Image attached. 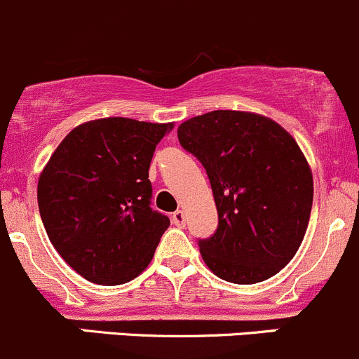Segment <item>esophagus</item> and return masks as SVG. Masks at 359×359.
Returning a JSON list of instances; mask_svg holds the SVG:
<instances>
[{
  "label": "esophagus",
  "mask_w": 359,
  "mask_h": 359,
  "mask_svg": "<svg viewBox=\"0 0 359 359\" xmlns=\"http://www.w3.org/2000/svg\"><path fill=\"white\" fill-rule=\"evenodd\" d=\"M171 219H172V223H175L176 226H183L184 225V212L183 211H175L171 215Z\"/></svg>",
  "instance_id": "esophagus-1"
}]
</instances>
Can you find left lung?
Returning a JSON list of instances; mask_svg holds the SVG:
<instances>
[{"label":"left lung","mask_w":359,"mask_h":359,"mask_svg":"<svg viewBox=\"0 0 359 359\" xmlns=\"http://www.w3.org/2000/svg\"><path fill=\"white\" fill-rule=\"evenodd\" d=\"M204 165L218 226L198 239L205 265L236 285L278 274L299 251L312 208V172L297 141L267 116L218 109L178 127Z\"/></svg>","instance_id":"left-lung-1"}]
</instances>
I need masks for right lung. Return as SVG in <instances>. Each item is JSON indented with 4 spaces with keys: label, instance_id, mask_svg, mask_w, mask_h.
Masks as SVG:
<instances>
[{
    "label": "right lung",
    "instance_id": "obj_1",
    "mask_svg": "<svg viewBox=\"0 0 359 359\" xmlns=\"http://www.w3.org/2000/svg\"><path fill=\"white\" fill-rule=\"evenodd\" d=\"M172 123L92 120L71 130L38 181V205L57 253L87 281L115 286L151 262L169 218L151 209L148 180Z\"/></svg>",
    "mask_w": 359,
    "mask_h": 359
}]
</instances>
